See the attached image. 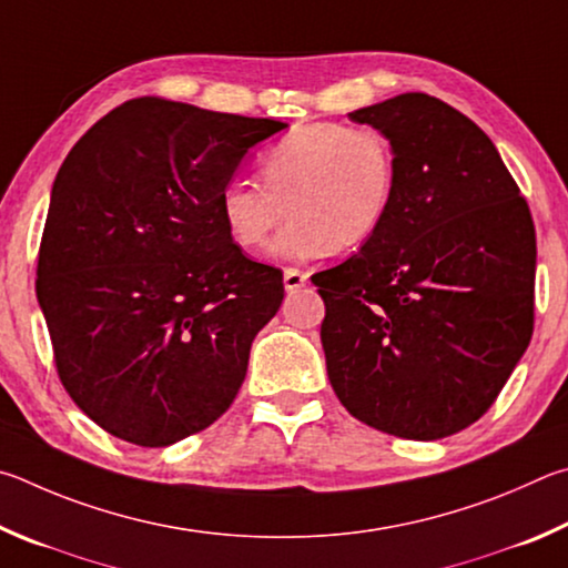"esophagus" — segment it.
Segmentation results:
<instances>
[{"label":"esophagus","mask_w":568,"mask_h":568,"mask_svg":"<svg viewBox=\"0 0 568 568\" xmlns=\"http://www.w3.org/2000/svg\"><path fill=\"white\" fill-rule=\"evenodd\" d=\"M306 284V274L300 272V268H284V290L286 292H296Z\"/></svg>","instance_id":"1"}]
</instances>
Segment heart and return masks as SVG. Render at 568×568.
Masks as SVG:
<instances>
[{"label": "heart", "instance_id": "1", "mask_svg": "<svg viewBox=\"0 0 568 568\" xmlns=\"http://www.w3.org/2000/svg\"><path fill=\"white\" fill-rule=\"evenodd\" d=\"M262 184L234 179L219 194V212L236 246L272 244L284 262H310L364 246L379 232L396 192V159L374 129L336 122L296 126L258 159Z\"/></svg>", "mask_w": 568, "mask_h": 568}]
</instances>
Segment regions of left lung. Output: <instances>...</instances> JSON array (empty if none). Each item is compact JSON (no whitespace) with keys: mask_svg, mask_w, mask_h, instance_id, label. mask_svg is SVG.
<instances>
[{"mask_svg":"<svg viewBox=\"0 0 568 568\" xmlns=\"http://www.w3.org/2000/svg\"><path fill=\"white\" fill-rule=\"evenodd\" d=\"M349 119L392 144L396 192L379 232L312 276L326 374L359 422L444 439L489 409L531 342L529 204L491 139L442 99L409 92Z\"/></svg>","mask_w":568,"mask_h":568,"instance_id":"left-lung-1","label":"left lung"}]
</instances>
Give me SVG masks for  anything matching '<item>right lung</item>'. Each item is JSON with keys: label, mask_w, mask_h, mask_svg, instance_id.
Segmentation results:
<instances>
[{"label": "right lung", "mask_w": 568, "mask_h": 568, "mask_svg": "<svg viewBox=\"0 0 568 568\" xmlns=\"http://www.w3.org/2000/svg\"><path fill=\"white\" fill-rule=\"evenodd\" d=\"M286 126L144 97L59 166L37 300L64 389L116 439L176 444L234 402L284 284L232 242L219 194Z\"/></svg>", "instance_id": "obj_1"}]
</instances>
